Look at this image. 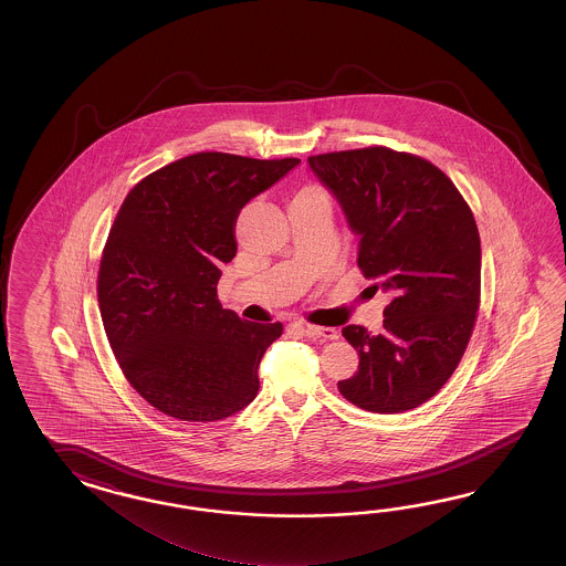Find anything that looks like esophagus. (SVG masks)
I'll use <instances>...</instances> for the list:
<instances>
[{
  "label": "esophagus",
  "instance_id": "34e87169",
  "mask_svg": "<svg viewBox=\"0 0 566 566\" xmlns=\"http://www.w3.org/2000/svg\"><path fill=\"white\" fill-rule=\"evenodd\" d=\"M307 334H312L315 337H322V339H337L336 327H325V325H305Z\"/></svg>",
  "mask_w": 566,
  "mask_h": 566
}]
</instances>
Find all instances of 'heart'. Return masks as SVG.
<instances>
[{"mask_svg":"<svg viewBox=\"0 0 566 566\" xmlns=\"http://www.w3.org/2000/svg\"><path fill=\"white\" fill-rule=\"evenodd\" d=\"M312 198H325V193L315 188V186H303L300 190H295L291 202H301V200H312Z\"/></svg>","mask_w":566,"mask_h":566,"instance_id":"1","label":"heart"}]
</instances>
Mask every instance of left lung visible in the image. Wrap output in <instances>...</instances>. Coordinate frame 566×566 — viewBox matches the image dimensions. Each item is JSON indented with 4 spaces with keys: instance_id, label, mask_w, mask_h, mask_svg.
<instances>
[{
    "instance_id": "8db88e82",
    "label": "left lung",
    "mask_w": 566,
    "mask_h": 566,
    "mask_svg": "<svg viewBox=\"0 0 566 566\" xmlns=\"http://www.w3.org/2000/svg\"><path fill=\"white\" fill-rule=\"evenodd\" d=\"M307 161L360 234L361 275L392 295L380 334L342 329L360 366L337 388L370 412L417 409L455 373L478 319L481 247L470 205L431 161L385 145Z\"/></svg>"
}]
</instances>
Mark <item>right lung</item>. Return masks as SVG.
<instances>
[{
  "instance_id": "right-lung-1",
  "label": "right lung",
  "mask_w": 566,
  "mask_h": 566,
  "mask_svg": "<svg viewBox=\"0 0 566 566\" xmlns=\"http://www.w3.org/2000/svg\"><path fill=\"white\" fill-rule=\"evenodd\" d=\"M297 164L202 151L123 200L101 254L98 310L125 378L164 415L220 421L256 397L259 361L283 324L222 310L218 266L237 254L242 206Z\"/></svg>"
}]
</instances>
